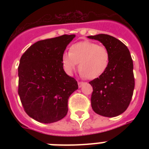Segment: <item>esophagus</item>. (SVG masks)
<instances>
[{"instance_id": "34e87169", "label": "esophagus", "mask_w": 149, "mask_h": 149, "mask_svg": "<svg viewBox=\"0 0 149 149\" xmlns=\"http://www.w3.org/2000/svg\"><path fill=\"white\" fill-rule=\"evenodd\" d=\"M84 82H80V81L78 82V86H79V88H80V87H81V86H83V85H84Z\"/></svg>"}]
</instances>
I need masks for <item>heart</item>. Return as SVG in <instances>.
Returning <instances> with one entry per match:
<instances>
[{"label": "heart", "mask_w": 149, "mask_h": 149, "mask_svg": "<svg viewBox=\"0 0 149 149\" xmlns=\"http://www.w3.org/2000/svg\"><path fill=\"white\" fill-rule=\"evenodd\" d=\"M63 70L72 75L79 63L80 74L88 79H95L106 72L110 63V52L104 46L88 41L71 45L70 52H64L61 58Z\"/></svg>", "instance_id": "b5f03b06"}]
</instances>
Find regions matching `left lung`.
Returning a JSON list of instances; mask_svg holds the SVG:
<instances>
[{"label": "left lung", "instance_id": "1", "mask_svg": "<svg viewBox=\"0 0 149 149\" xmlns=\"http://www.w3.org/2000/svg\"><path fill=\"white\" fill-rule=\"evenodd\" d=\"M103 44L110 52L108 68L101 77L91 81V106L100 115L113 118L129 106L134 88L133 61L127 47L113 36L99 34L87 36Z\"/></svg>", "mask_w": 149, "mask_h": 149}]
</instances>
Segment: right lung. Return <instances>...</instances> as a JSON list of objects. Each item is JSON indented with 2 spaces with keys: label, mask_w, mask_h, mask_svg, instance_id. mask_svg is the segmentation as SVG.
I'll list each match as a JSON object with an SVG mask.
<instances>
[{
  "label": "right lung",
  "mask_w": 149,
  "mask_h": 149,
  "mask_svg": "<svg viewBox=\"0 0 149 149\" xmlns=\"http://www.w3.org/2000/svg\"><path fill=\"white\" fill-rule=\"evenodd\" d=\"M75 35L38 41L24 52L18 66V94L27 114L49 124L68 112V99L77 81L63 70L61 58Z\"/></svg>",
  "instance_id": "add662e5"
}]
</instances>
